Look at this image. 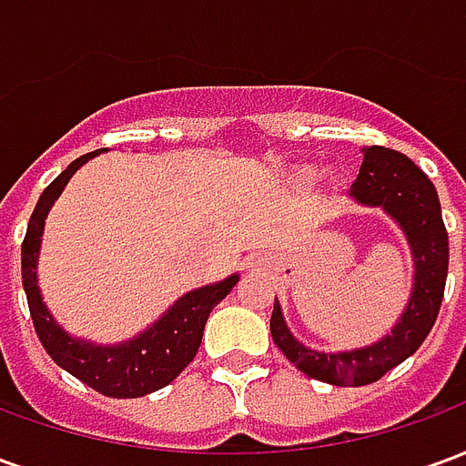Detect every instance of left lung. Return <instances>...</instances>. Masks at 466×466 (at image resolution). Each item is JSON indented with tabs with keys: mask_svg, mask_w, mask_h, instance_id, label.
Returning a JSON list of instances; mask_svg holds the SVG:
<instances>
[{
	"mask_svg": "<svg viewBox=\"0 0 466 466\" xmlns=\"http://www.w3.org/2000/svg\"><path fill=\"white\" fill-rule=\"evenodd\" d=\"M361 154L364 162L350 197L367 207H381L407 237L414 259V287L407 309L380 342L351 351H314L297 342L277 299L269 319L272 339L284 357L307 377L337 387L371 384L420 350L437 322L450 267V237L430 177L410 157L387 147H364Z\"/></svg>",
	"mask_w": 466,
	"mask_h": 466,
	"instance_id": "left-lung-1",
	"label": "left lung"
}]
</instances>
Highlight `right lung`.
Listing matches in <instances>:
<instances>
[{"mask_svg": "<svg viewBox=\"0 0 466 466\" xmlns=\"http://www.w3.org/2000/svg\"><path fill=\"white\" fill-rule=\"evenodd\" d=\"M99 152L105 149H96L75 159L39 197L29 227H26L25 242H22V284H25L36 337L46 354L62 370L69 371L79 381H85L86 387H92L99 394L115 397V400H134V397L162 390L182 374V370L194 360V354L202 344L204 324L209 319V312L232 292L234 284L239 282V274L187 292L149 329L137 334L129 342L99 347V344L69 337L42 302V294L36 287V257H39L42 232H45V219L52 204L62 194L66 182L72 179V174Z\"/></svg>", "mask_w": 466, "mask_h": 466, "instance_id": "right-lung-1", "label": "right lung"}]
</instances>
